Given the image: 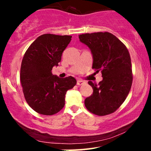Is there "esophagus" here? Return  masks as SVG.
I'll use <instances>...</instances> for the list:
<instances>
[{
  "label": "esophagus",
  "mask_w": 151,
  "mask_h": 151,
  "mask_svg": "<svg viewBox=\"0 0 151 151\" xmlns=\"http://www.w3.org/2000/svg\"><path fill=\"white\" fill-rule=\"evenodd\" d=\"M85 81H82V80H81V79H78L77 80V85H82V84H85Z\"/></svg>",
  "instance_id": "34e87169"
}]
</instances>
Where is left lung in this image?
Returning <instances> with one entry per match:
<instances>
[{
    "label": "left lung",
    "instance_id": "left-lung-1",
    "mask_svg": "<svg viewBox=\"0 0 151 151\" xmlns=\"http://www.w3.org/2000/svg\"><path fill=\"white\" fill-rule=\"evenodd\" d=\"M79 41L91 50L92 68L101 70L99 84L89 81L93 93L84 101L86 108L98 116L115 111L124 103L132 85L131 57L126 47L110 32L79 35Z\"/></svg>",
    "mask_w": 151,
    "mask_h": 151
}]
</instances>
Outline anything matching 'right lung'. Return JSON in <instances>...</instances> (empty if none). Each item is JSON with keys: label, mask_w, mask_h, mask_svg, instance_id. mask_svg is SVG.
<instances>
[{"label": "right lung", "mask_w": 151, "mask_h": 151, "mask_svg": "<svg viewBox=\"0 0 151 151\" xmlns=\"http://www.w3.org/2000/svg\"><path fill=\"white\" fill-rule=\"evenodd\" d=\"M72 36L44 34L27 50L22 60L20 81L24 96L35 111L53 115L65 104V95L77 84L73 77L60 78L53 75L52 67L59 65L63 51Z\"/></svg>", "instance_id": "right-lung-1"}]
</instances>
